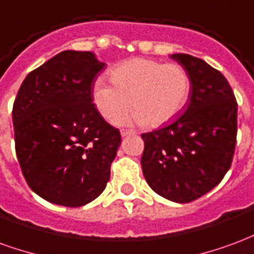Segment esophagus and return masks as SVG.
<instances>
[{
	"label": "esophagus",
	"mask_w": 254,
	"mask_h": 254,
	"mask_svg": "<svg viewBox=\"0 0 254 254\" xmlns=\"http://www.w3.org/2000/svg\"><path fill=\"white\" fill-rule=\"evenodd\" d=\"M130 134H133V132L132 130H129V129H124V130H121L122 137H127V136H130Z\"/></svg>",
	"instance_id": "esophagus-1"
}]
</instances>
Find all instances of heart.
<instances>
[{"instance_id": "b5f03b06", "label": "heart", "mask_w": 254, "mask_h": 254, "mask_svg": "<svg viewBox=\"0 0 254 254\" xmlns=\"http://www.w3.org/2000/svg\"><path fill=\"white\" fill-rule=\"evenodd\" d=\"M113 87L98 80L92 89L95 107L116 125L130 109L133 121L156 127L173 121L187 106L191 78L180 64L132 58L110 70Z\"/></svg>"}]
</instances>
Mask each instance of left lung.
Masks as SVG:
<instances>
[{
  "label": "left lung",
  "instance_id": "1",
  "mask_svg": "<svg viewBox=\"0 0 254 254\" xmlns=\"http://www.w3.org/2000/svg\"><path fill=\"white\" fill-rule=\"evenodd\" d=\"M187 67L191 91L185 113L143 133L141 167L148 185L176 202H190L213 189L229 171L237 143V100L227 78L189 54L170 56Z\"/></svg>",
  "mask_w": 254,
  "mask_h": 254
}]
</instances>
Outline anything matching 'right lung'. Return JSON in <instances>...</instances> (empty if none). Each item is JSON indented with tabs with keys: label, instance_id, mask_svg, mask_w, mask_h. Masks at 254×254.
Wrapping results in <instances>:
<instances>
[{
	"label": "right lung",
	"instance_id": "right-lung-1",
	"mask_svg": "<svg viewBox=\"0 0 254 254\" xmlns=\"http://www.w3.org/2000/svg\"><path fill=\"white\" fill-rule=\"evenodd\" d=\"M103 67L91 52L60 53L27 74L14 99V145L23 176L53 204L85 205L110 180L121 133L92 103Z\"/></svg>",
	"mask_w": 254,
	"mask_h": 254
}]
</instances>
